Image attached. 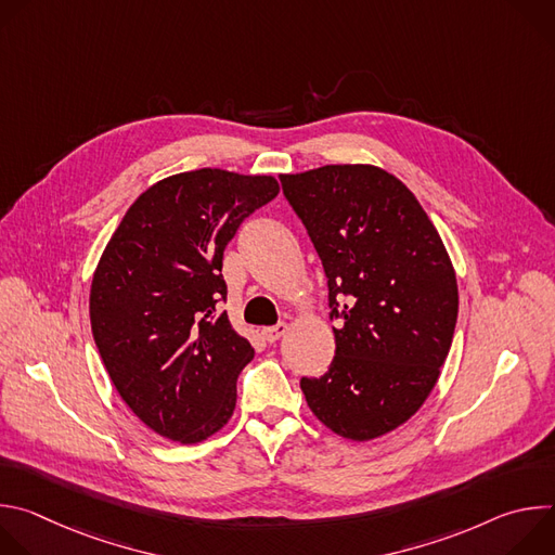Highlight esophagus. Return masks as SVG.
I'll return each mask as SVG.
<instances>
[{
  "instance_id": "obj_1",
  "label": "esophagus",
  "mask_w": 555,
  "mask_h": 555,
  "mask_svg": "<svg viewBox=\"0 0 555 555\" xmlns=\"http://www.w3.org/2000/svg\"><path fill=\"white\" fill-rule=\"evenodd\" d=\"M261 334H263V338H266L268 343H276L279 338H283V336L287 334V325H285V323H279V325H274V327H266Z\"/></svg>"
}]
</instances>
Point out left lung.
Returning a JSON list of instances; mask_svg holds the SVG:
<instances>
[{
    "mask_svg": "<svg viewBox=\"0 0 555 555\" xmlns=\"http://www.w3.org/2000/svg\"><path fill=\"white\" fill-rule=\"evenodd\" d=\"M330 287L336 356L302 377L307 406L345 439L369 441L409 422L448 358L459 289L446 246L417 197L373 165L281 176Z\"/></svg>",
    "mask_w": 555,
    "mask_h": 555,
    "instance_id": "left-lung-1",
    "label": "left lung"
}]
</instances>
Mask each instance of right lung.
<instances>
[{"label":"right lung","instance_id":"1","mask_svg":"<svg viewBox=\"0 0 555 555\" xmlns=\"http://www.w3.org/2000/svg\"><path fill=\"white\" fill-rule=\"evenodd\" d=\"M276 195L272 176L178 173L149 186L105 246L90 289L94 343L153 433L199 443L232 417L236 377L255 349L217 307L228 292L223 250Z\"/></svg>","mask_w":555,"mask_h":555}]
</instances>
